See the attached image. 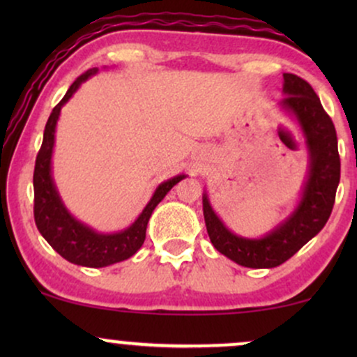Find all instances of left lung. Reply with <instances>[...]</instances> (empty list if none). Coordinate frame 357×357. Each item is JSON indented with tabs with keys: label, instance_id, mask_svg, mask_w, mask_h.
I'll return each mask as SVG.
<instances>
[{
	"label": "left lung",
	"instance_id": "8db88e82",
	"mask_svg": "<svg viewBox=\"0 0 357 357\" xmlns=\"http://www.w3.org/2000/svg\"><path fill=\"white\" fill-rule=\"evenodd\" d=\"M282 107L290 110L302 126L310 153V174L301 204L275 231L261 240H248L233 235L225 228L203 196V213L213 247L250 268H272L294 257L329 220L335 202L341 158L333 119L322 107L310 84L294 73H284Z\"/></svg>",
	"mask_w": 357,
	"mask_h": 357
}]
</instances>
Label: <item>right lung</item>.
Instances as JSON below:
<instances>
[{"instance_id": "right-lung-1", "label": "right lung", "mask_w": 357, "mask_h": 357, "mask_svg": "<svg viewBox=\"0 0 357 357\" xmlns=\"http://www.w3.org/2000/svg\"><path fill=\"white\" fill-rule=\"evenodd\" d=\"M96 72V68H92V70L80 75L70 85V89L67 90L63 99L53 107L50 117L47 121V126H45L43 142L38 154H36L33 171V215L36 228L42 233L43 238L50 243V247L59 255L63 257L65 260L72 261L75 265H82V267L92 268L107 267V265L117 264V261L127 260L129 257H132L144 243L147 221L153 215L154 208L165 198L166 192L184 178V176H176L169 181L162 183L155 190L154 196L144 208V211L141 213V216L134 221L132 227H129L121 233L100 235V233L90 230L89 227H85L80 221H77L73 216L68 215V211L65 210L63 204L60 202L59 195H56L50 173L55 126L61 105L70 99L82 82L87 80Z\"/></svg>"}]
</instances>
